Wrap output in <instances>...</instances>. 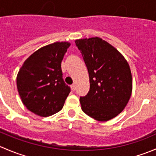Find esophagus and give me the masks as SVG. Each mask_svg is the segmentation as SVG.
I'll return each instance as SVG.
<instances>
[{
	"label": "esophagus",
	"instance_id": "1",
	"mask_svg": "<svg viewBox=\"0 0 156 156\" xmlns=\"http://www.w3.org/2000/svg\"><path fill=\"white\" fill-rule=\"evenodd\" d=\"M71 88H72V90L75 91V84H72V85H71Z\"/></svg>",
	"mask_w": 156,
	"mask_h": 156
}]
</instances>
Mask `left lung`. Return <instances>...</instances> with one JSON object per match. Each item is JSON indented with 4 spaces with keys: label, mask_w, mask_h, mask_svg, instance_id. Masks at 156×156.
Listing matches in <instances>:
<instances>
[{
    "label": "left lung",
    "mask_w": 156,
    "mask_h": 156,
    "mask_svg": "<svg viewBox=\"0 0 156 156\" xmlns=\"http://www.w3.org/2000/svg\"><path fill=\"white\" fill-rule=\"evenodd\" d=\"M90 78V90L80 97L81 109L100 122L116 117L127 106L132 93L130 66L120 52L98 37L78 39Z\"/></svg>",
    "instance_id": "8db88e82"
}]
</instances>
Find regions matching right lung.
Segmentation results:
<instances>
[{"instance_id": "add662e5", "label": "right lung", "mask_w": 156, "mask_h": 156, "mask_svg": "<svg viewBox=\"0 0 156 156\" xmlns=\"http://www.w3.org/2000/svg\"><path fill=\"white\" fill-rule=\"evenodd\" d=\"M69 46V42H55L38 49L19 71L16 85L22 102L37 115L48 117L60 111L70 93L61 69Z\"/></svg>"}]
</instances>
